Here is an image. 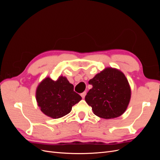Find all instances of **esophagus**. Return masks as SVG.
Returning a JSON list of instances; mask_svg holds the SVG:
<instances>
[{
	"instance_id": "obj_1",
	"label": "esophagus",
	"mask_w": 160,
	"mask_h": 160,
	"mask_svg": "<svg viewBox=\"0 0 160 160\" xmlns=\"http://www.w3.org/2000/svg\"><path fill=\"white\" fill-rule=\"evenodd\" d=\"M85 95H86V91H84L83 93H82L81 94V96L82 97V98H85Z\"/></svg>"
}]
</instances>
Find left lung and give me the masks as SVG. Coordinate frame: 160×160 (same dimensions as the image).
Segmentation results:
<instances>
[{"mask_svg":"<svg viewBox=\"0 0 160 160\" xmlns=\"http://www.w3.org/2000/svg\"><path fill=\"white\" fill-rule=\"evenodd\" d=\"M89 83L93 88L85 99L95 115L104 119H113L125 112L130 101L131 89L122 71L108 67L90 79Z\"/></svg>","mask_w":160,"mask_h":160,"instance_id":"obj_1","label":"left lung"}]
</instances>
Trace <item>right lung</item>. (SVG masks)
<instances>
[{"label":"right lung","instance_id":"add662e5","mask_svg":"<svg viewBox=\"0 0 160 160\" xmlns=\"http://www.w3.org/2000/svg\"><path fill=\"white\" fill-rule=\"evenodd\" d=\"M65 77L57 81L46 77L38 85L36 91L37 105L45 115L53 119L63 117L71 112L72 107L81 100Z\"/></svg>","mask_w":160,"mask_h":160}]
</instances>
